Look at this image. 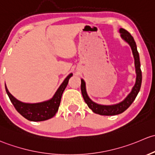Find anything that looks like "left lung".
Returning a JSON list of instances; mask_svg holds the SVG:
<instances>
[{
  "mask_svg": "<svg viewBox=\"0 0 155 155\" xmlns=\"http://www.w3.org/2000/svg\"><path fill=\"white\" fill-rule=\"evenodd\" d=\"M119 33H121V37L128 43L130 45V48H131L132 52H133L134 57V64L135 68H136V83L135 85L134 86L133 89H132L131 92L128 94L127 97L123 100L122 102L113 105H101L95 103L89 98L88 95L87 93V90H86V84L85 81L83 79H81V92H82V95L84 97V99L86 103L87 104L88 107L93 111L95 113L97 114L102 115V116H114V115L120 114V113H123L124 111L126 110L130 106L134 101L136 98L137 94H138L139 91H140V87H141L142 84V71L141 68H140V56L139 53L137 51L136 42H135L133 36L130 34L129 32L127 30L123 29V28H120L119 29Z\"/></svg>",
  "mask_w": 155,
  "mask_h": 155,
  "instance_id": "obj_1",
  "label": "left lung"
}]
</instances>
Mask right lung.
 I'll return each instance as SVG.
<instances>
[{
  "label": "right lung",
  "instance_id": "right-lung-1",
  "mask_svg": "<svg viewBox=\"0 0 155 155\" xmlns=\"http://www.w3.org/2000/svg\"><path fill=\"white\" fill-rule=\"evenodd\" d=\"M71 76H72L71 73L67 76L63 84L60 85L57 92H55L53 98H51L48 101L40 102V103L29 104L24 103V102L18 101L15 97L11 95L5 85L6 92L11 102L15 107V110L23 117H25L28 120L33 121V122L45 121L55 116L56 113L57 112L59 109L63 91L66 89L67 84L68 83V80Z\"/></svg>",
  "mask_w": 155,
  "mask_h": 155
}]
</instances>
